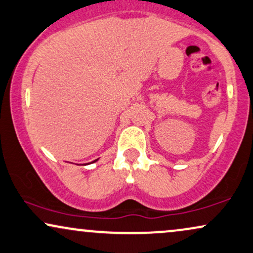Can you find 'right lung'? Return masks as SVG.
Wrapping results in <instances>:
<instances>
[{"label":"right lung","mask_w":253,"mask_h":253,"mask_svg":"<svg viewBox=\"0 0 253 253\" xmlns=\"http://www.w3.org/2000/svg\"><path fill=\"white\" fill-rule=\"evenodd\" d=\"M96 160H97V159H96ZM96 160H94V161H96Z\"/></svg>","instance_id":"1"}]
</instances>
